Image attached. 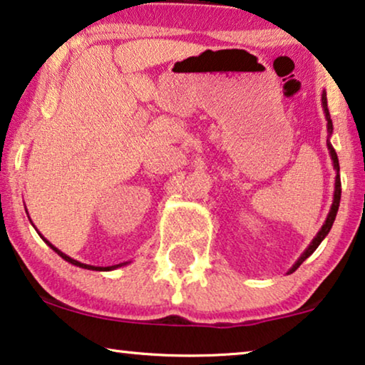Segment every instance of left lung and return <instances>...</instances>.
Returning <instances> with one entry per match:
<instances>
[{"label": "left lung", "mask_w": 365, "mask_h": 365, "mask_svg": "<svg viewBox=\"0 0 365 365\" xmlns=\"http://www.w3.org/2000/svg\"><path fill=\"white\" fill-rule=\"evenodd\" d=\"M322 108H324V113H326V119H327V129L329 133H332V121H331V114H329V109H327V96H326V91L322 93ZM327 148L329 151H331V158H332V163H334V168L337 169L339 171V159H337V153L334 151V148L331 146V143H327ZM339 202H341V178H336V191H334V202H332V207H331V212H329V216L326 219V222H324V226L321 227V231L317 232V236L314 237V241L311 242V246H309L306 251H304V254L301 257H299V261L294 264V266L291 267V271H289V274H292L296 269L301 266V264L306 261V259L311 256V254L316 251V249L319 247V244L322 242V239L327 236L329 231H331L332 224H334V219H336V214L339 211Z\"/></svg>", "instance_id": "8db88e82"}]
</instances>
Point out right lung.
<instances>
[{"label": "right lung", "instance_id": "add662e5", "mask_svg": "<svg viewBox=\"0 0 365 365\" xmlns=\"http://www.w3.org/2000/svg\"><path fill=\"white\" fill-rule=\"evenodd\" d=\"M44 239V237H43ZM44 241H46V239H44ZM48 242V241H46ZM48 246L53 249L54 252H58L59 256H61L64 261H68V262H71V264H74V266H79V267H84V269H91V271H111V269H116V267H119V266H124V264L126 262H123V264H118V266H111V267H94V266H88V264H81V262H78V261H74V259H71L69 256H66V254H63L61 251H59V249H56L53 246V244H49L48 242Z\"/></svg>", "mask_w": 365, "mask_h": 365}]
</instances>
